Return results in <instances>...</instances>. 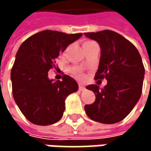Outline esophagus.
<instances>
[{
	"instance_id": "obj_1",
	"label": "esophagus",
	"mask_w": 151,
	"mask_h": 151,
	"mask_svg": "<svg viewBox=\"0 0 151 151\" xmlns=\"http://www.w3.org/2000/svg\"><path fill=\"white\" fill-rule=\"evenodd\" d=\"M78 90H79L80 92H83V91L86 90V87H85L83 85H80V84H79V86H78Z\"/></svg>"
}]
</instances>
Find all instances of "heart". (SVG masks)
<instances>
[{
  "label": "heart",
  "mask_w": 151,
  "mask_h": 151,
  "mask_svg": "<svg viewBox=\"0 0 151 151\" xmlns=\"http://www.w3.org/2000/svg\"><path fill=\"white\" fill-rule=\"evenodd\" d=\"M77 77H78V78H84L83 75H82V74H80V73H78V74L77 75Z\"/></svg>",
  "instance_id": "b5f03b06"
}]
</instances>
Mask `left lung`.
<instances>
[{
	"label": "left lung",
	"instance_id": "left-lung-1",
	"mask_svg": "<svg viewBox=\"0 0 151 151\" xmlns=\"http://www.w3.org/2000/svg\"><path fill=\"white\" fill-rule=\"evenodd\" d=\"M101 47V58L94 79L107 80L104 88L89 85L95 101L85 106L93 121L113 124L122 121L138 102L142 90L144 66L135 46L122 35L112 31L84 33Z\"/></svg>",
	"mask_w": 151,
	"mask_h": 151
}]
</instances>
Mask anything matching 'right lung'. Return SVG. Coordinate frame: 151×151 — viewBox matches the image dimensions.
Instances as JSON below:
<instances>
[{
    "mask_svg": "<svg viewBox=\"0 0 151 151\" xmlns=\"http://www.w3.org/2000/svg\"><path fill=\"white\" fill-rule=\"evenodd\" d=\"M81 36L44 30L20 46L10 75L12 93L16 105L30 122L47 126L62 118L66 97L77 92L78 86L68 75L61 81L50 79L48 72L59 53Z\"/></svg>",
    "mask_w": 151,
    "mask_h": 151,
    "instance_id": "obj_1",
    "label": "right lung"
}]
</instances>
